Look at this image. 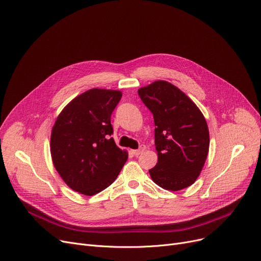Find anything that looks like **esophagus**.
<instances>
[{
  "mask_svg": "<svg viewBox=\"0 0 261 261\" xmlns=\"http://www.w3.org/2000/svg\"><path fill=\"white\" fill-rule=\"evenodd\" d=\"M144 150H145V145H144V144H141L138 150H132V153H133L135 156H138V155L141 154Z\"/></svg>",
  "mask_w": 261,
  "mask_h": 261,
  "instance_id": "1",
  "label": "esophagus"
}]
</instances>
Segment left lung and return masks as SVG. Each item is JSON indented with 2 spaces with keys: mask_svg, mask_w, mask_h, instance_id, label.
Masks as SVG:
<instances>
[{
  "mask_svg": "<svg viewBox=\"0 0 261 261\" xmlns=\"http://www.w3.org/2000/svg\"><path fill=\"white\" fill-rule=\"evenodd\" d=\"M138 94L153 113L158 164L150 169L154 183L180 191L199 176L210 136L206 121L196 103L179 88L164 80L140 88Z\"/></svg>",
  "mask_w": 261,
  "mask_h": 261,
  "instance_id": "1",
  "label": "left lung"
}]
</instances>
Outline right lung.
Masks as SVG:
<instances>
[{
  "label": "right lung",
  "mask_w": 261,
  "mask_h": 261,
  "mask_svg": "<svg viewBox=\"0 0 261 261\" xmlns=\"http://www.w3.org/2000/svg\"><path fill=\"white\" fill-rule=\"evenodd\" d=\"M122 97L117 90L91 89L61 111L51 130L50 152L63 181L82 195H95L117 179L127 161L110 137L111 113Z\"/></svg>",
  "instance_id": "1"
}]
</instances>
